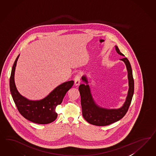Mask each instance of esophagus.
I'll return each mask as SVG.
<instances>
[{
  "label": "esophagus",
  "mask_w": 156,
  "mask_h": 156,
  "mask_svg": "<svg viewBox=\"0 0 156 156\" xmlns=\"http://www.w3.org/2000/svg\"><path fill=\"white\" fill-rule=\"evenodd\" d=\"M74 84L76 86H78L80 84V76L76 75L74 78Z\"/></svg>",
  "instance_id": "34e87169"
}]
</instances>
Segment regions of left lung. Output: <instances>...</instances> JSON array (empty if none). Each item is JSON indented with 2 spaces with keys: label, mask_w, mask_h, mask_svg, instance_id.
<instances>
[{
  "label": "left lung",
  "mask_w": 156,
  "mask_h": 156,
  "mask_svg": "<svg viewBox=\"0 0 156 156\" xmlns=\"http://www.w3.org/2000/svg\"><path fill=\"white\" fill-rule=\"evenodd\" d=\"M115 49L118 54L124 56L119 49L118 46L115 45ZM120 60L122 61L126 65L129 89L126 101L120 108L107 109L97 105L91 95L87 77L86 76L82 77V80L85 83L84 84H80L79 87L82 115L84 119L91 124L97 126L110 125L123 118L128 110L134 93V80L131 64L128 59L126 57H124Z\"/></svg>",
  "instance_id": "8db88e82"
}]
</instances>
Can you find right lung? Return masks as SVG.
Returning <instances> with one entry per match:
<instances>
[{
	"label": "right lung",
	"mask_w": 156,
	"mask_h": 156,
	"mask_svg": "<svg viewBox=\"0 0 156 156\" xmlns=\"http://www.w3.org/2000/svg\"><path fill=\"white\" fill-rule=\"evenodd\" d=\"M19 55L13 63L9 79L10 91L17 110L24 118L34 123L46 124L54 122L58 115L55 112L56 107L61 104L68 90L72 88L74 81L70 80L59 84L42 99L29 100L19 93L14 80L15 68Z\"/></svg>",
	"instance_id": "1"
}]
</instances>
